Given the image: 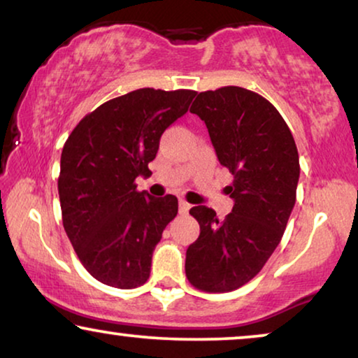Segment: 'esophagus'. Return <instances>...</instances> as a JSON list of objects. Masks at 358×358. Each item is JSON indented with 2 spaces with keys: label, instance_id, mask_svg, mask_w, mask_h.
I'll list each match as a JSON object with an SVG mask.
<instances>
[{
  "label": "esophagus",
  "instance_id": "34e87169",
  "mask_svg": "<svg viewBox=\"0 0 358 358\" xmlns=\"http://www.w3.org/2000/svg\"><path fill=\"white\" fill-rule=\"evenodd\" d=\"M190 208H192V205L185 202V200H179V213L180 215H187Z\"/></svg>",
  "mask_w": 358,
  "mask_h": 358
}]
</instances>
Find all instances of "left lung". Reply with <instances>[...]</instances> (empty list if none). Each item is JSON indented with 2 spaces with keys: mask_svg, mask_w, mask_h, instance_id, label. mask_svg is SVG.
<instances>
[{
  "mask_svg": "<svg viewBox=\"0 0 358 358\" xmlns=\"http://www.w3.org/2000/svg\"><path fill=\"white\" fill-rule=\"evenodd\" d=\"M190 112L205 122L220 164L233 174L227 190L234 205L223 222L205 205L190 208L200 234L185 252V275L202 292H233L280 243L296 200L298 150L275 107L244 87L200 92Z\"/></svg>",
  "mask_w": 358,
  "mask_h": 358,
  "instance_id": "obj_1",
  "label": "left lung"
}]
</instances>
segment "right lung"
Listing matches in <instances>:
<instances>
[{
  "label": "right lung",
  "instance_id": "right-lung-1",
  "mask_svg": "<svg viewBox=\"0 0 358 358\" xmlns=\"http://www.w3.org/2000/svg\"><path fill=\"white\" fill-rule=\"evenodd\" d=\"M195 94L153 87L127 92L83 117L68 136L58 176L63 228L96 280L124 290L148 280L178 199L138 192L135 179L150 174L161 135Z\"/></svg>",
  "mask_w": 358,
  "mask_h": 358
}]
</instances>
